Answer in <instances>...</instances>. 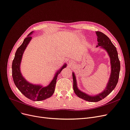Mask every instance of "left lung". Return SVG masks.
<instances>
[{"label":"left lung","mask_w":130,"mask_h":130,"mask_svg":"<svg viewBox=\"0 0 130 130\" xmlns=\"http://www.w3.org/2000/svg\"><path fill=\"white\" fill-rule=\"evenodd\" d=\"M96 34L98 37V42L96 47L100 46L101 48L106 50L110 58V61H111V73L105 89L102 93L98 94L96 95H89L78 89L75 75V74L73 73V89L75 93L78 97L89 102H98L100 101L111 93L112 90L115 88L118 82L120 70V61L119 60L116 46L113 44L109 38L103 32H100V31H96Z\"/></svg>","instance_id":"left-lung-1"}]
</instances>
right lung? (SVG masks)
I'll return each instance as SVG.
<instances>
[{
	"label": "right lung",
	"mask_w": 130,
	"mask_h": 130,
	"mask_svg": "<svg viewBox=\"0 0 130 130\" xmlns=\"http://www.w3.org/2000/svg\"><path fill=\"white\" fill-rule=\"evenodd\" d=\"M31 32L23 41L22 45L17 49L15 54L14 58L12 64V73L13 82L15 86L25 96L33 101H42L52 96L55 91L56 80L58 74L67 66L64 64L55 74V75L50 83L46 87H43L40 85H34L27 81L22 76L21 72V63L23 54L26 48L27 45L32 39Z\"/></svg>",
	"instance_id": "right-lung-1"
}]
</instances>
